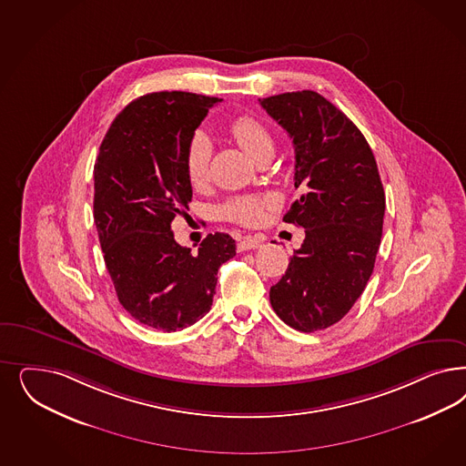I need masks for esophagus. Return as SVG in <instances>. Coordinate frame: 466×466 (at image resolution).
Wrapping results in <instances>:
<instances>
[{"mask_svg":"<svg viewBox=\"0 0 466 466\" xmlns=\"http://www.w3.org/2000/svg\"><path fill=\"white\" fill-rule=\"evenodd\" d=\"M258 247H260V240H258V238H254V237H245V238L238 241V245H237L238 252H245V250H254V248H258Z\"/></svg>","mask_w":466,"mask_h":466,"instance_id":"1","label":"esophagus"}]
</instances>
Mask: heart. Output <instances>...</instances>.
I'll return each instance as SVG.
<instances>
[{"label": "heart", "instance_id": "1", "mask_svg": "<svg viewBox=\"0 0 466 466\" xmlns=\"http://www.w3.org/2000/svg\"><path fill=\"white\" fill-rule=\"evenodd\" d=\"M228 132L238 142L241 149L254 159L262 152L274 150V137L269 128L254 116H237L229 121ZM210 146L208 138L194 137L185 154V169L188 181L200 188L209 180ZM269 208V198L266 196L231 197L221 208V214L228 221L243 226H256L264 218Z\"/></svg>", "mask_w": 466, "mask_h": 466}]
</instances>
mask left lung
Returning a JSON list of instances; mask_svg holds the SVG:
<instances>
[{
    "instance_id": "8db88e82",
    "label": "left lung",
    "mask_w": 466,
    "mask_h": 466,
    "mask_svg": "<svg viewBox=\"0 0 466 466\" xmlns=\"http://www.w3.org/2000/svg\"><path fill=\"white\" fill-rule=\"evenodd\" d=\"M258 103L293 138L300 197L283 221L305 228L270 305L293 329H326L350 312L374 270L386 209L376 157L357 125L314 90Z\"/></svg>"
}]
</instances>
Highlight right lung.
Masks as SVG:
<instances>
[{"label":"right lung","instance_id":"obj_1","mask_svg":"<svg viewBox=\"0 0 466 466\" xmlns=\"http://www.w3.org/2000/svg\"><path fill=\"white\" fill-rule=\"evenodd\" d=\"M221 99L152 92L111 123L94 165V221L123 309L154 329L175 332L206 316L218 270L237 254L226 233L208 235L192 256L171 231L188 209L185 154Z\"/></svg>","mask_w":466,"mask_h":466}]
</instances>
